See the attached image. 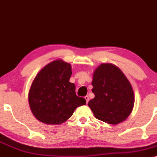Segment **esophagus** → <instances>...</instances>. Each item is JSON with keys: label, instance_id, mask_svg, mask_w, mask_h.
Wrapping results in <instances>:
<instances>
[{"label": "esophagus", "instance_id": "34e87169", "mask_svg": "<svg viewBox=\"0 0 157 157\" xmlns=\"http://www.w3.org/2000/svg\"><path fill=\"white\" fill-rule=\"evenodd\" d=\"M84 98H85L86 100V103H88V101H89V97H88L87 96H86L85 97H84Z\"/></svg>", "mask_w": 157, "mask_h": 157}]
</instances>
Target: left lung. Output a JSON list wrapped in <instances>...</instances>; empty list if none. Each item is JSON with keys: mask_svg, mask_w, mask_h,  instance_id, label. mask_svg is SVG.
Masks as SVG:
<instances>
[{"mask_svg": "<svg viewBox=\"0 0 157 157\" xmlns=\"http://www.w3.org/2000/svg\"><path fill=\"white\" fill-rule=\"evenodd\" d=\"M92 92L88 102L95 117L110 124H117L129 117L134 105L133 88L124 74L113 64H101L95 70Z\"/></svg>", "mask_w": 157, "mask_h": 157, "instance_id": "obj_1", "label": "left lung"}]
</instances>
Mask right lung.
Segmentation results:
<instances>
[{
	"label": "right lung",
	"mask_w": 157,
	"mask_h": 157,
	"mask_svg": "<svg viewBox=\"0 0 157 157\" xmlns=\"http://www.w3.org/2000/svg\"><path fill=\"white\" fill-rule=\"evenodd\" d=\"M71 65L61 59L44 67L37 74L29 91V104L38 120L48 124H60L73 115L79 106L86 105L70 82Z\"/></svg>",
	"instance_id": "right-lung-1"
}]
</instances>
